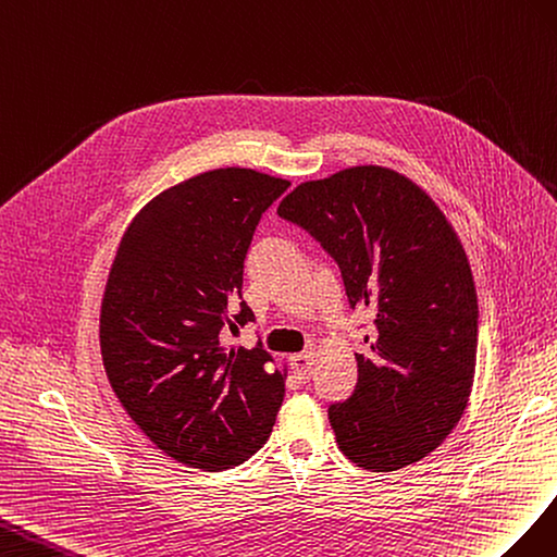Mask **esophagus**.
<instances>
[{
    "label": "esophagus",
    "mask_w": 557,
    "mask_h": 557,
    "mask_svg": "<svg viewBox=\"0 0 557 557\" xmlns=\"http://www.w3.org/2000/svg\"><path fill=\"white\" fill-rule=\"evenodd\" d=\"M312 367H314V352H312V349L292 357V369H294V373H296V377L300 380V383H308L310 375H312Z\"/></svg>",
    "instance_id": "obj_1"
}]
</instances>
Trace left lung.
Instances as JSON below:
<instances>
[{"instance_id": "left-lung-1", "label": "left lung", "mask_w": 557, "mask_h": 557, "mask_svg": "<svg viewBox=\"0 0 557 557\" xmlns=\"http://www.w3.org/2000/svg\"><path fill=\"white\" fill-rule=\"evenodd\" d=\"M277 214L338 263L349 308L373 314L357 387L329 406L338 448L369 471L420 462L462 418L479 347L471 268L448 219L375 165L300 184Z\"/></svg>"}]
</instances>
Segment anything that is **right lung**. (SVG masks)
Instances as JSON below:
<instances>
[{"instance_id":"right-lung-1","label":"right lung","mask_w":557,"mask_h":557,"mask_svg":"<svg viewBox=\"0 0 557 557\" xmlns=\"http://www.w3.org/2000/svg\"><path fill=\"white\" fill-rule=\"evenodd\" d=\"M287 188L247 168L198 174L135 216L111 265L100 317L107 377L133 422L182 465L237 467L273 432L284 373L261 341L228 347L224 331L253 322L245 259Z\"/></svg>"}]
</instances>
